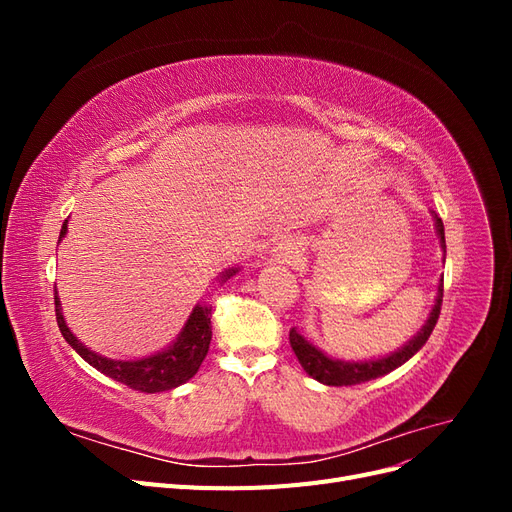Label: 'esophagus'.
I'll list each match as a JSON object with an SVG mask.
<instances>
[{"mask_svg":"<svg viewBox=\"0 0 512 512\" xmlns=\"http://www.w3.org/2000/svg\"><path fill=\"white\" fill-rule=\"evenodd\" d=\"M294 250H297V247H294V245L288 243V241H284V243L277 245V256H280L284 262H288L290 258H294V254H297Z\"/></svg>","mask_w":512,"mask_h":512,"instance_id":"esophagus-1","label":"esophagus"}]
</instances>
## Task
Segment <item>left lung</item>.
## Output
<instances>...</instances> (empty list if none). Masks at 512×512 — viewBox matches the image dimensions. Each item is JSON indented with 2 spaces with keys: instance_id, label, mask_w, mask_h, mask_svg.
Listing matches in <instances>:
<instances>
[{
  "instance_id": "8db88e82",
  "label": "left lung",
  "mask_w": 512,
  "mask_h": 512,
  "mask_svg": "<svg viewBox=\"0 0 512 512\" xmlns=\"http://www.w3.org/2000/svg\"><path fill=\"white\" fill-rule=\"evenodd\" d=\"M433 218H436L440 243H442V247L446 250L444 224H442V220L438 218V215H433ZM442 297H444V280H440L438 299H436V305H433V309H431V314H429V320L425 322V327L418 331V335L414 339H410V342L404 348L393 352L391 356H384V359H378V361L344 363V361L329 359L327 354H322L318 348H314L301 333H297L294 329H290V346H292L294 354H297V359H299V363L303 365V369L307 371V374L312 376L314 380L322 382V384H329V386H352V384L369 382V380L389 374V371L397 369L399 365H404L408 359H412V356L425 346V342L429 339L433 327H436V322L440 318Z\"/></svg>"
}]
</instances>
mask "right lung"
Here are the masks:
<instances>
[{
  "label": "right lung",
  "mask_w": 512,
  "mask_h": 512,
  "mask_svg": "<svg viewBox=\"0 0 512 512\" xmlns=\"http://www.w3.org/2000/svg\"><path fill=\"white\" fill-rule=\"evenodd\" d=\"M66 224L68 222H64V226H61L59 239L66 235L68 230ZM232 273H235V269L226 271L224 280H228ZM55 316H57L61 335H64L66 342L79 352L91 367H96L108 378L130 386L132 391H141V393L170 391L175 389V386L188 382L198 371L200 363L205 361L209 344H211V309L209 307L194 309L190 320L185 322L179 339L168 350L153 354L149 359H141V361H111L106 359V356H100L96 352H91L89 348H85L66 327V320L61 316L57 292H55Z\"/></svg>",
  "instance_id": "obj_1"
}]
</instances>
